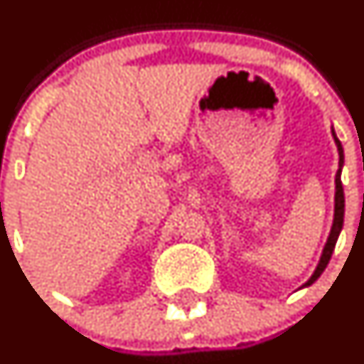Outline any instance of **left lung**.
<instances>
[{
  "mask_svg": "<svg viewBox=\"0 0 364 364\" xmlns=\"http://www.w3.org/2000/svg\"><path fill=\"white\" fill-rule=\"evenodd\" d=\"M331 134H333L335 144H337V149H338V171H337V175H335L333 225H331L330 236H328L326 245H324L321 260H319V264H318V267H316L314 274L311 276V279H309L307 283L304 284V287H311V284L314 283V281L323 274V271L326 269L328 262H330V259H331V253H333L335 245H337V240H338V234H340V230H342V225H343V210H346V199H343V187H342V181H340V173H342V166H343V149H342V144H340V140L337 139V135H335L333 130H331Z\"/></svg>",
  "mask_w": 364,
  "mask_h": 364,
  "instance_id": "8db88e82",
  "label": "left lung"
}]
</instances>
